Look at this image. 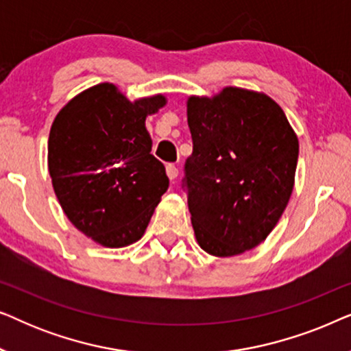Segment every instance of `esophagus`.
Masks as SVG:
<instances>
[{
  "label": "esophagus",
  "instance_id": "obj_1",
  "mask_svg": "<svg viewBox=\"0 0 351 351\" xmlns=\"http://www.w3.org/2000/svg\"><path fill=\"white\" fill-rule=\"evenodd\" d=\"M166 174L171 180H176L177 176H179V169H177L176 165H167L166 166Z\"/></svg>",
  "mask_w": 351,
  "mask_h": 351
}]
</instances>
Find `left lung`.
I'll return each mask as SVG.
<instances>
[{"instance_id": "8db88e82", "label": "left lung", "mask_w": 351, "mask_h": 351, "mask_svg": "<svg viewBox=\"0 0 351 351\" xmlns=\"http://www.w3.org/2000/svg\"><path fill=\"white\" fill-rule=\"evenodd\" d=\"M186 119L193 153L185 162L196 241L215 257L258 246L289 203L299 138L285 112L256 90L223 88L191 95Z\"/></svg>"}]
</instances>
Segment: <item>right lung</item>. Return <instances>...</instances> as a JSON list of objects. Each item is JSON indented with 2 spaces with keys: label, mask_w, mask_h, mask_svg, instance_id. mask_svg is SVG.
<instances>
[{
  "label": "right lung",
  "mask_w": 351,
  "mask_h": 351,
  "mask_svg": "<svg viewBox=\"0 0 351 351\" xmlns=\"http://www.w3.org/2000/svg\"><path fill=\"white\" fill-rule=\"evenodd\" d=\"M166 102L162 94L131 102L114 84L100 83L52 123L47 166L57 199L70 222L105 247L138 241L169 186L145 128Z\"/></svg>",
  "instance_id": "right-lung-1"
}]
</instances>
